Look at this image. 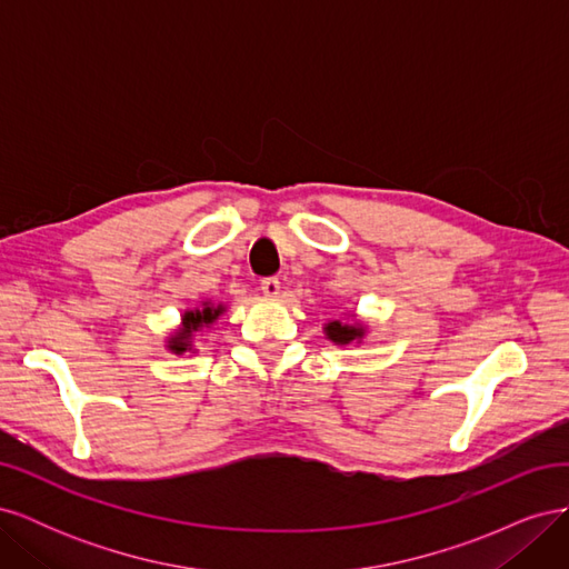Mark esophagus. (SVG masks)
Returning a JSON list of instances; mask_svg holds the SVG:
<instances>
[{
    "mask_svg": "<svg viewBox=\"0 0 569 569\" xmlns=\"http://www.w3.org/2000/svg\"><path fill=\"white\" fill-rule=\"evenodd\" d=\"M261 289L266 297H278L280 295V280L278 278H263Z\"/></svg>",
    "mask_w": 569,
    "mask_h": 569,
    "instance_id": "obj_1",
    "label": "esophagus"
}]
</instances>
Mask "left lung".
<instances>
[{"label": "left lung", "mask_w": 569, "mask_h": 569, "mask_svg": "<svg viewBox=\"0 0 569 569\" xmlns=\"http://www.w3.org/2000/svg\"><path fill=\"white\" fill-rule=\"evenodd\" d=\"M325 332H327V337H330L332 341H337V343H349V341H353V339H358L360 335H363V330H360V327H351V325H341L339 320H335V322H330L325 327Z\"/></svg>", "instance_id": "left-lung-1"}]
</instances>
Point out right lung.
I'll return each mask as SVG.
<instances>
[{
    "label": "right lung",
    "instance_id": "1",
    "mask_svg": "<svg viewBox=\"0 0 569 569\" xmlns=\"http://www.w3.org/2000/svg\"><path fill=\"white\" fill-rule=\"evenodd\" d=\"M222 311V308H211V306H206L203 311H189V313H184V325H182V330L173 337V341H170V349H173L176 353H182L189 343H187V339L192 337V332H197L199 327H203V325H209V322H213L216 318H218V313Z\"/></svg>",
    "mask_w": 569,
    "mask_h": 569
}]
</instances>
